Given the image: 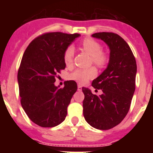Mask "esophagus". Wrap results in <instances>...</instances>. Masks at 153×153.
Here are the masks:
<instances>
[{"label": "esophagus", "mask_w": 153, "mask_h": 153, "mask_svg": "<svg viewBox=\"0 0 153 153\" xmlns=\"http://www.w3.org/2000/svg\"><path fill=\"white\" fill-rule=\"evenodd\" d=\"M77 90H79V91H80V90H82V86H81V85H78L77 86Z\"/></svg>", "instance_id": "1"}]
</instances>
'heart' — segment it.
I'll return each instance as SVG.
<instances>
[{
	"mask_svg": "<svg viewBox=\"0 0 153 153\" xmlns=\"http://www.w3.org/2000/svg\"><path fill=\"white\" fill-rule=\"evenodd\" d=\"M83 51L91 56V62L98 67H102L108 62V56L102 52V47L98 41L92 38H85L81 43ZM74 49L71 46L66 48L63 53V61L67 67L73 63ZM97 74V70L94 67L88 69H76L71 73L70 78L79 83H83L94 77Z\"/></svg>",
	"mask_w": 153,
	"mask_h": 153,
	"instance_id": "obj_1",
	"label": "heart"
}]
</instances>
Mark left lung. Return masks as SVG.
Returning <instances> with one entry per match:
<instances>
[{
    "label": "left lung",
    "mask_w": 153,
    "mask_h": 153,
    "mask_svg": "<svg viewBox=\"0 0 153 153\" xmlns=\"http://www.w3.org/2000/svg\"><path fill=\"white\" fill-rule=\"evenodd\" d=\"M92 36L103 40L109 47L110 56L108 67L92 86L100 96L83 87V117L91 126L97 129H112L126 117L129 110L136 89L137 67L135 56L126 42L117 33L100 32Z\"/></svg>",
    "instance_id": "8db88e82"
}]
</instances>
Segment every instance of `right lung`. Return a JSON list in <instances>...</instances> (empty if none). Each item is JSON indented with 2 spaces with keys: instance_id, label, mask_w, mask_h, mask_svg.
Wrapping results in <instances>:
<instances>
[{
  "instance_id": "obj_1",
  "label": "right lung",
  "mask_w": 153,
  "mask_h": 153,
  "mask_svg": "<svg viewBox=\"0 0 153 153\" xmlns=\"http://www.w3.org/2000/svg\"><path fill=\"white\" fill-rule=\"evenodd\" d=\"M79 33L49 32L30 42L24 51L17 73L23 109L32 122L41 127H54L67 114V106L77 90L75 81L64 82L59 88L54 83L66 67L63 53Z\"/></svg>"
}]
</instances>
